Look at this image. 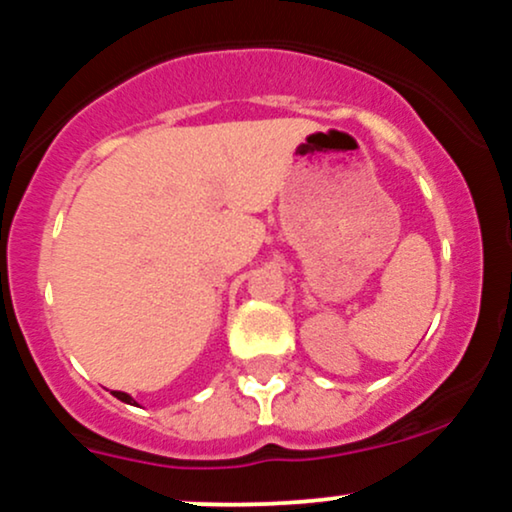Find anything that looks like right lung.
Instances as JSON below:
<instances>
[{
    "label": "right lung",
    "instance_id": "1",
    "mask_svg": "<svg viewBox=\"0 0 512 512\" xmlns=\"http://www.w3.org/2000/svg\"><path fill=\"white\" fill-rule=\"evenodd\" d=\"M112 395H114V398H117V400H122V403L136 405V400H134V398H131V395H129V393H122V390H112Z\"/></svg>",
    "mask_w": 512,
    "mask_h": 512
}]
</instances>
